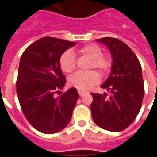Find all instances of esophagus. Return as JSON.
<instances>
[{
    "mask_svg": "<svg viewBox=\"0 0 157 157\" xmlns=\"http://www.w3.org/2000/svg\"><path fill=\"white\" fill-rule=\"evenodd\" d=\"M78 93H79V95L81 96V97H82V96H84L86 94V92H82V91H80V90H78Z\"/></svg>",
    "mask_w": 157,
    "mask_h": 157,
    "instance_id": "1",
    "label": "esophagus"
}]
</instances>
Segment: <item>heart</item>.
Returning <instances> with one entry per match:
<instances>
[{
    "label": "heart",
    "mask_w": 157,
    "mask_h": 157,
    "mask_svg": "<svg viewBox=\"0 0 157 157\" xmlns=\"http://www.w3.org/2000/svg\"><path fill=\"white\" fill-rule=\"evenodd\" d=\"M79 53L92 59L89 68H96L102 75L109 73L112 68L113 63L111 58L103 55L102 48L98 45L93 44L85 45L79 49ZM59 65L62 71L65 73H71L74 71L76 68V59L74 53L71 50L64 52L59 58ZM99 81L100 77L98 73L94 71L86 72L79 71L70 76L69 84L80 91L86 92L97 85Z\"/></svg>",
    "instance_id": "1"
}]
</instances>
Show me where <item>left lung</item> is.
I'll use <instances>...</instances> for the list:
<instances>
[{
    "label": "left lung",
    "mask_w": 157,
    "mask_h": 157,
    "mask_svg": "<svg viewBox=\"0 0 157 157\" xmlns=\"http://www.w3.org/2000/svg\"><path fill=\"white\" fill-rule=\"evenodd\" d=\"M109 48L113 57L111 74L102 86L110 92L91 93L92 116L100 128L119 132L131 124L141 109L145 94L141 65L125 43L115 38L97 39Z\"/></svg>",
    "instance_id": "obj_1"
}]
</instances>
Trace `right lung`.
<instances>
[{"label": "right lung", "instance_id": "obj_1", "mask_svg": "<svg viewBox=\"0 0 157 157\" xmlns=\"http://www.w3.org/2000/svg\"><path fill=\"white\" fill-rule=\"evenodd\" d=\"M75 43L44 37L22 53L17 79V93L23 114L33 127L50 135L65 128L79 98L72 87L59 97L66 79L59 65L61 55Z\"/></svg>", "mask_w": 157, "mask_h": 157}]
</instances>
